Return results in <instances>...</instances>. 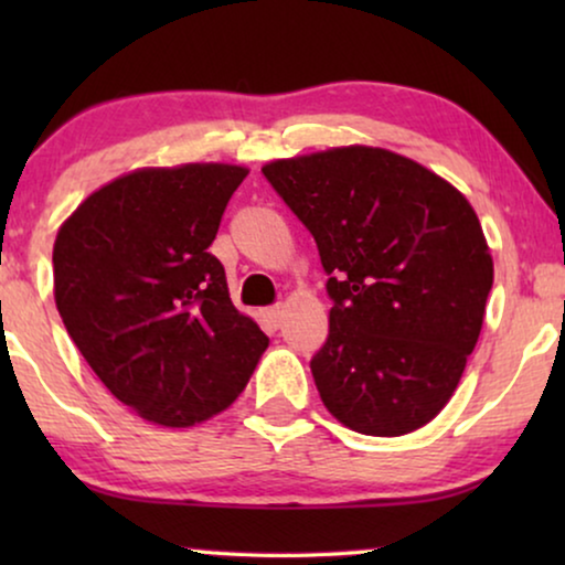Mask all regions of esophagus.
I'll return each instance as SVG.
<instances>
[{"mask_svg": "<svg viewBox=\"0 0 565 565\" xmlns=\"http://www.w3.org/2000/svg\"><path fill=\"white\" fill-rule=\"evenodd\" d=\"M262 319H265L269 329H277V327H280V321H282V308L280 306L265 308V311H262Z\"/></svg>", "mask_w": 565, "mask_h": 565, "instance_id": "esophagus-1", "label": "esophagus"}]
</instances>
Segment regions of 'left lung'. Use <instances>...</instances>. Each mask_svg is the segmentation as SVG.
<instances>
[{
  "instance_id": "8db88e82",
  "label": "left lung",
  "mask_w": 565,
  "mask_h": 565,
  "mask_svg": "<svg viewBox=\"0 0 565 565\" xmlns=\"http://www.w3.org/2000/svg\"><path fill=\"white\" fill-rule=\"evenodd\" d=\"M262 174L329 275V337L311 358L323 406L362 435L424 427L458 388L493 285L476 211L443 177L370 146Z\"/></svg>"
}]
</instances>
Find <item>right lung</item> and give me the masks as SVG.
<instances>
[{"mask_svg":"<svg viewBox=\"0 0 565 565\" xmlns=\"http://www.w3.org/2000/svg\"><path fill=\"white\" fill-rule=\"evenodd\" d=\"M244 167L141 169L92 192L53 246L64 327L107 391L161 427L236 401L269 339L207 252Z\"/></svg>","mask_w":565,"mask_h":565,"instance_id":"1","label":"right lung"}]
</instances>
